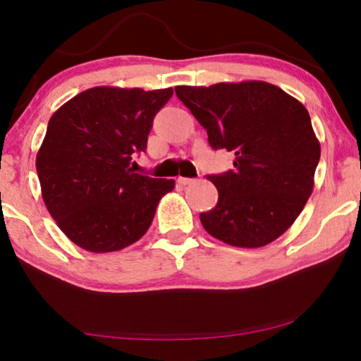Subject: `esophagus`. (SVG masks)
Masks as SVG:
<instances>
[{"label":"esophagus","instance_id":"1","mask_svg":"<svg viewBox=\"0 0 361 361\" xmlns=\"http://www.w3.org/2000/svg\"><path fill=\"white\" fill-rule=\"evenodd\" d=\"M177 182H179L180 185H189V184H194L195 179H189V177H179Z\"/></svg>","mask_w":361,"mask_h":361}]
</instances>
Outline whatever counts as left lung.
<instances>
[{
    "mask_svg": "<svg viewBox=\"0 0 361 361\" xmlns=\"http://www.w3.org/2000/svg\"><path fill=\"white\" fill-rule=\"evenodd\" d=\"M176 95L209 135L214 149L235 152V169L207 176L219 190L200 221L214 238L261 248L294 224L314 190L320 142L309 111L263 80L176 87Z\"/></svg>",
    "mask_w": 361,
    "mask_h": 361,
    "instance_id": "left-lung-1",
    "label": "left lung"
}]
</instances>
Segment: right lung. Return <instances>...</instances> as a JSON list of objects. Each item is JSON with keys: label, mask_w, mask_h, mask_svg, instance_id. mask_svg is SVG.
I'll use <instances>...</instances> for the list:
<instances>
[{"label": "right lung", "mask_w": 361, "mask_h": 361, "mask_svg": "<svg viewBox=\"0 0 361 361\" xmlns=\"http://www.w3.org/2000/svg\"><path fill=\"white\" fill-rule=\"evenodd\" d=\"M172 88L93 87L63 103L49 120L36 156L42 200L71 241L92 253L136 243L172 179L133 172L152 120Z\"/></svg>", "instance_id": "obj_1"}]
</instances>
